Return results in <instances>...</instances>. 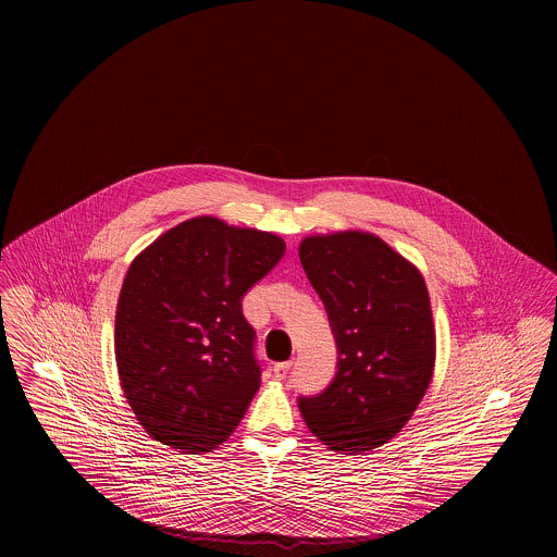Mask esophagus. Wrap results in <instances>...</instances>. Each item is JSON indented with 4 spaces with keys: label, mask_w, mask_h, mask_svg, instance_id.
Segmentation results:
<instances>
[{
    "label": "esophagus",
    "mask_w": 557,
    "mask_h": 557,
    "mask_svg": "<svg viewBox=\"0 0 557 557\" xmlns=\"http://www.w3.org/2000/svg\"><path fill=\"white\" fill-rule=\"evenodd\" d=\"M289 371H292V360L274 364V377H278V380H285L289 375Z\"/></svg>",
    "instance_id": "1"
}]
</instances>
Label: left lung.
Listing matches in <instances>:
<instances>
[{"instance_id": "1", "label": "left lung", "mask_w": 557, "mask_h": 557, "mask_svg": "<svg viewBox=\"0 0 557 557\" xmlns=\"http://www.w3.org/2000/svg\"><path fill=\"white\" fill-rule=\"evenodd\" d=\"M299 260L324 304L337 373L299 410L331 450L362 453L394 438L425 396L436 331L421 272L362 231L306 236Z\"/></svg>"}]
</instances>
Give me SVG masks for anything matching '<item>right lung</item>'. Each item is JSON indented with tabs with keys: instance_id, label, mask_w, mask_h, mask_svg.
Segmentation results:
<instances>
[{
	"instance_id": "obj_1",
	"label": "right lung",
	"mask_w": 557,
	"mask_h": 557,
	"mask_svg": "<svg viewBox=\"0 0 557 557\" xmlns=\"http://www.w3.org/2000/svg\"><path fill=\"white\" fill-rule=\"evenodd\" d=\"M285 240L199 215L129 265L115 317L123 394L148 434L209 453L235 432L262 377L243 295L278 264Z\"/></svg>"
}]
</instances>
